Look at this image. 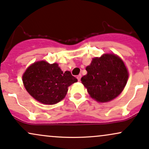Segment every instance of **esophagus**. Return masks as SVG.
Segmentation results:
<instances>
[{
  "instance_id": "obj_1",
  "label": "esophagus",
  "mask_w": 149,
  "mask_h": 149,
  "mask_svg": "<svg viewBox=\"0 0 149 149\" xmlns=\"http://www.w3.org/2000/svg\"><path fill=\"white\" fill-rule=\"evenodd\" d=\"M81 74H79L77 76V78L78 81H80V80H81Z\"/></svg>"
}]
</instances>
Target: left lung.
I'll list each match as a JSON object with an SVG mask.
<instances>
[{"instance_id":"8db88e82","label":"left lung","mask_w":149,"mask_h":149,"mask_svg":"<svg viewBox=\"0 0 149 149\" xmlns=\"http://www.w3.org/2000/svg\"><path fill=\"white\" fill-rule=\"evenodd\" d=\"M81 83L92 98L106 102L116 97L126 85L128 73L123 61L113 54L93 59Z\"/></svg>"}]
</instances>
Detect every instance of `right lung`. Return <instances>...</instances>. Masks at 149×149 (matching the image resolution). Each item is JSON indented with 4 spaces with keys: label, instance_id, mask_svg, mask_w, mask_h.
I'll return each instance as SVG.
<instances>
[{
    "label": "right lung",
    "instance_id": "1",
    "mask_svg": "<svg viewBox=\"0 0 149 149\" xmlns=\"http://www.w3.org/2000/svg\"><path fill=\"white\" fill-rule=\"evenodd\" d=\"M22 78L30 95L46 104L60 102L67 94L68 86L77 81L70 71L63 72L57 63L49 64L44 61L31 65Z\"/></svg>",
    "mask_w": 149,
    "mask_h": 149
}]
</instances>
